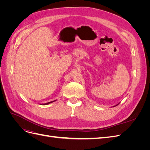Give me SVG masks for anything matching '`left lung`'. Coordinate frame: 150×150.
Returning <instances> with one entry per match:
<instances>
[{"label":"left lung","mask_w":150,"mask_h":150,"mask_svg":"<svg viewBox=\"0 0 150 150\" xmlns=\"http://www.w3.org/2000/svg\"><path fill=\"white\" fill-rule=\"evenodd\" d=\"M118 104H119V103H118V104H116V106H117V105H118ZM113 106V107H115V106Z\"/></svg>","instance_id":"left-lung-1"}]
</instances>
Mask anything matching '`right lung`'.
<instances>
[{"label": "right lung", "mask_w": 150, "mask_h": 150, "mask_svg": "<svg viewBox=\"0 0 150 150\" xmlns=\"http://www.w3.org/2000/svg\"><path fill=\"white\" fill-rule=\"evenodd\" d=\"M56 100H54V101H51V102H48V103H44V104H42V105H47V104H50V103H53V102H54V101H56Z\"/></svg>", "instance_id": "obj_1"}]
</instances>
